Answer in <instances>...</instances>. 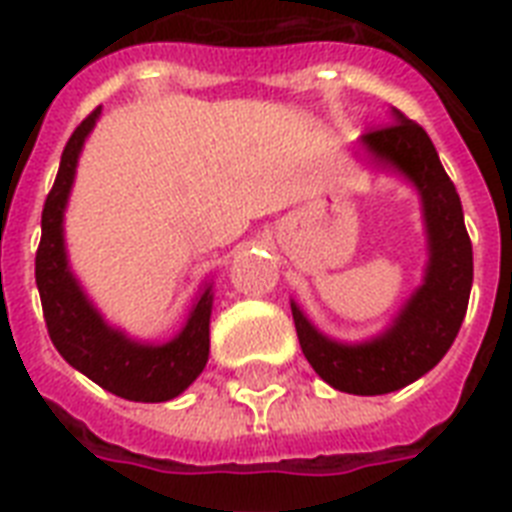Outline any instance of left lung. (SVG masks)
<instances>
[{
    "label": "left lung",
    "mask_w": 512,
    "mask_h": 512,
    "mask_svg": "<svg viewBox=\"0 0 512 512\" xmlns=\"http://www.w3.org/2000/svg\"><path fill=\"white\" fill-rule=\"evenodd\" d=\"M374 167L404 175L417 188L428 233L422 284L385 332L364 342H340L313 327L292 300L297 340L308 364L335 390L382 396L420 380L452 348L473 287V247L457 188L420 124L393 108V124L361 135Z\"/></svg>",
    "instance_id": "8db88e82"
}]
</instances>
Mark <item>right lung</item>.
Instances as JSON below:
<instances>
[{"label": "right lung", "instance_id": "obj_1", "mask_svg": "<svg viewBox=\"0 0 512 512\" xmlns=\"http://www.w3.org/2000/svg\"><path fill=\"white\" fill-rule=\"evenodd\" d=\"M98 116L100 108H95L76 127L60 156L58 177L42 209V241L36 249V287L42 297L44 321L52 345L68 364L114 396L159 404L180 396L207 366L209 316H212L215 295H212V284H204L183 329L162 345L132 340L122 329L111 327L98 308L87 300L84 289L68 268L63 215L74 185L79 154Z\"/></svg>", "mask_w": 512, "mask_h": 512}]
</instances>
